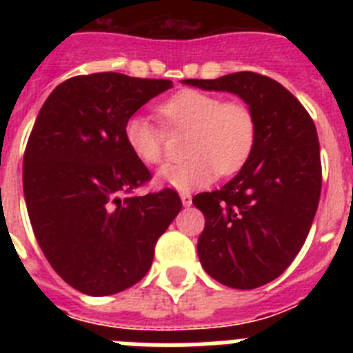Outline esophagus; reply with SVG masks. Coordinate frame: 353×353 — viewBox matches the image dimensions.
Returning <instances> with one entry per match:
<instances>
[{
  "mask_svg": "<svg viewBox=\"0 0 353 353\" xmlns=\"http://www.w3.org/2000/svg\"><path fill=\"white\" fill-rule=\"evenodd\" d=\"M180 199H182L183 207H191L192 198H191V194H189V192H182V194H180Z\"/></svg>",
  "mask_w": 353,
  "mask_h": 353,
  "instance_id": "34e87169",
  "label": "esophagus"
}]
</instances>
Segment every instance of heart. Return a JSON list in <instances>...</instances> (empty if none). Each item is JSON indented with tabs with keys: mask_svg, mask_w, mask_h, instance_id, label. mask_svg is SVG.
Instances as JSON below:
<instances>
[{
	"mask_svg": "<svg viewBox=\"0 0 353 353\" xmlns=\"http://www.w3.org/2000/svg\"><path fill=\"white\" fill-rule=\"evenodd\" d=\"M157 113L171 130H189V159L162 166L155 174L157 185L182 192L207 187L219 173H236L254 148L256 118L242 102H224L214 93L182 90L161 102ZM123 138L146 166L164 157V130L145 114H132L125 121Z\"/></svg>",
	"mask_w": 353,
	"mask_h": 353,
	"instance_id": "1",
	"label": "heart"
}]
</instances>
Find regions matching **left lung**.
<instances>
[{"instance_id": "obj_1", "label": "left lung", "mask_w": 353, "mask_h": 353, "mask_svg": "<svg viewBox=\"0 0 353 353\" xmlns=\"http://www.w3.org/2000/svg\"><path fill=\"white\" fill-rule=\"evenodd\" d=\"M183 84L239 95L256 118V141L242 170L219 191L192 198L203 212L201 267L215 281L252 290L281 276L310 233L320 201L322 162L313 120L267 76L235 72Z\"/></svg>"}]
</instances>
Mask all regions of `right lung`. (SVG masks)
Returning a JSON list of instances; mask_svg holds the SVG:
<instances>
[{
    "label": "right lung",
    "instance_id": "1",
    "mask_svg": "<svg viewBox=\"0 0 353 353\" xmlns=\"http://www.w3.org/2000/svg\"><path fill=\"white\" fill-rule=\"evenodd\" d=\"M170 88L168 79L99 72L58 84L39 111L24 152L28 215L52 269L86 295L143 279L182 208L171 189L121 198L150 180L123 138L125 121Z\"/></svg>",
    "mask_w": 353,
    "mask_h": 353
}]
</instances>
